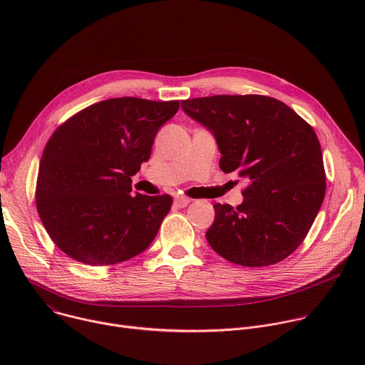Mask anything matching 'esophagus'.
<instances>
[{"instance_id":"1","label":"esophagus","mask_w":365,"mask_h":365,"mask_svg":"<svg viewBox=\"0 0 365 365\" xmlns=\"http://www.w3.org/2000/svg\"><path fill=\"white\" fill-rule=\"evenodd\" d=\"M189 203H190V199H189V197H186V196H183V195L175 196V205H176V206L185 207V206H187Z\"/></svg>"}]
</instances>
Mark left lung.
<instances>
[{
  "instance_id": "obj_1",
  "label": "left lung",
  "mask_w": 365,
  "mask_h": 365,
  "mask_svg": "<svg viewBox=\"0 0 365 365\" xmlns=\"http://www.w3.org/2000/svg\"><path fill=\"white\" fill-rule=\"evenodd\" d=\"M182 110L215 137L221 170L248 180L241 205H214L207 242L240 266L282 262L302 244L325 197L314 128L282 101L263 95L193 98L182 101Z\"/></svg>"
}]
</instances>
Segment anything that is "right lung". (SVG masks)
I'll list each match as a JSON object with an SVG mask.
<instances>
[{
  "instance_id": "1",
  "label": "right lung",
  "mask_w": 365,
  "mask_h": 365,
  "mask_svg": "<svg viewBox=\"0 0 365 365\" xmlns=\"http://www.w3.org/2000/svg\"><path fill=\"white\" fill-rule=\"evenodd\" d=\"M179 101L124 96L101 101L62 124L47 141L36 187L40 220L76 262L110 266L143 252L170 211L172 196L131 195Z\"/></svg>"
}]
</instances>
